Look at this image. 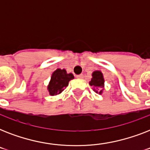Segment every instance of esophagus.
<instances>
[{
	"mask_svg": "<svg viewBox=\"0 0 150 150\" xmlns=\"http://www.w3.org/2000/svg\"><path fill=\"white\" fill-rule=\"evenodd\" d=\"M76 77L78 78V79H82L83 78H84V75H82V74H81V75H78Z\"/></svg>",
	"mask_w": 150,
	"mask_h": 150,
	"instance_id": "1",
	"label": "esophagus"
}]
</instances>
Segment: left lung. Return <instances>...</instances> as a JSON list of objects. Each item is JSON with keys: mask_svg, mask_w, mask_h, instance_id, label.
<instances>
[{"mask_svg": "<svg viewBox=\"0 0 150 150\" xmlns=\"http://www.w3.org/2000/svg\"><path fill=\"white\" fill-rule=\"evenodd\" d=\"M104 77L102 71H94L92 73L91 81H89V85L93 86V91L96 93L101 94L104 90Z\"/></svg>", "mask_w": 150, "mask_h": 150, "instance_id": "1", "label": "left lung"}]
</instances>
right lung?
<instances>
[{"label": "right lung", "mask_w": 150, "mask_h": 150, "mask_svg": "<svg viewBox=\"0 0 150 150\" xmlns=\"http://www.w3.org/2000/svg\"><path fill=\"white\" fill-rule=\"evenodd\" d=\"M74 78L72 73H67L65 69H56L52 73L47 86V90L50 96L61 94L68 86V82Z\"/></svg>", "instance_id": "add662e5"}]
</instances>
